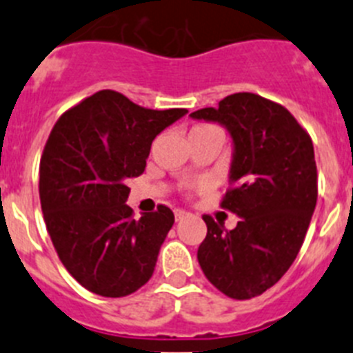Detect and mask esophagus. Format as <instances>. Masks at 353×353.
I'll return each instance as SVG.
<instances>
[{"label": "esophagus", "instance_id": "34e87169", "mask_svg": "<svg viewBox=\"0 0 353 353\" xmlns=\"http://www.w3.org/2000/svg\"><path fill=\"white\" fill-rule=\"evenodd\" d=\"M187 215H189V212L182 210V208H176V210H174V219L176 221H182L183 217H187Z\"/></svg>", "mask_w": 353, "mask_h": 353}]
</instances>
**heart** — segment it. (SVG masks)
<instances>
[{"mask_svg":"<svg viewBox=\"0 0 353 353\" xmlns=\"http://www.w3.org/2000/svg\"><path fill=\"white\" fill-rule=\"evenodd\" d=\"M210 130H215V127H212V125H198V127H194V129L191 130V134H196V132H210Z\"/></svg>","mask_w":353,"mask_h":353,"instance_id":"1","label":"heart"}]
</instances>
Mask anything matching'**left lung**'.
Instances as JSON below:
<instances>
[{
    "label": "left lung",
    "instance_id": "1",
    "mask_svg": "<svg viewBox=\"0 0 353 353\" xmlns=\"http://www.w3.org/2000/svg\"><path fill=\"white\" fill-rule=\"evenodd\" d=\"M189 117L230 132L232 189L221 205L240 217L226 230L203 215L199 267L228 297H256L285 276L310 228L318 196L313 141L288 109L254 93H233Z\"/></svg>",
    "mask_w": 353,
    "mask_h": 353
}]
</instances>
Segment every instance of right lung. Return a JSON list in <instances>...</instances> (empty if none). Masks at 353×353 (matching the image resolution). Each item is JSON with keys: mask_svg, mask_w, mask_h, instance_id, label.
Instances as JSON below:
<instances>
[{"mask_svg": "<svg viewBox=\"0 0 353 353\" xmlns=\"http://www.w3.org/2000/svg\"><path fill=\"white\" fill-rule=\"evenodd\" d=\"M187 113L155 111L102 90L68 109L40 161V205L61 263L102 297H125L152 277L174 223L164 205L132 217L127 180L145 171L152 141Z\"/></svg>", "mask_w": 353, "mask_h": 353, "instance_id": "right-lung-1", "label": "right lung"}]
</instances>
